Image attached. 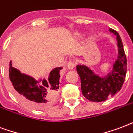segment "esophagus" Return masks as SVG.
<instances>
[{
  "label": "esophagus",
  "mask_w": 133,
  "mask_h": 133,
  "mask_svg": "<svg viewBox=\"0 0 133 133\" xmlns=\"http://www.w3.org/2000/svg\"><path fill=\"white\" fill-rule=\"evenodd\" d=\"M76 66V64L74 63V62L73 61H69L66 64V66L69 69H73Z\"/></svg>",
  "instance_id": "obj_1"
}]
</instances>
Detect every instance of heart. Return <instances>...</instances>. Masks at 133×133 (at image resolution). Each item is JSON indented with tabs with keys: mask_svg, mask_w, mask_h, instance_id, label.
<instances>
[{
	"mask_svg": "<svg viewBox=\"0 0 133 133\" xmlns=\"http://www.w3.org/2000/svg\"><path fill=\"white\" fill-rule=\"evenodd\" d=\"M75 35H76V37H82V36L83 35V34L81 33V32H76V33L75 34Z\"/></svg>",
	"mask_w": 133,
	"mask_h": 133,
	"instance_id": "b5f03b06",
	"label": "heart"
}]
</instances>
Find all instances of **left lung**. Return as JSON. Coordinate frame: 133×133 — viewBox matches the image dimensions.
<instances>
[{
    "label": "left lung",
    "mask_w": 133,
    "mask_h": 133,
    "mask_svg": "<svg viewBox=\"0 0 133 133\" xmlns=\"http://www.w3.org/2000/svg\"><path fill=\"white\" fill-rule=\"evenodd\" d=\"M109 31L117 36L118 57L113 64L112 70L104 77H101L85 65L79 64L76 70L80 76L83 96L92 102H101L115 96L121 90L127 71V59L121 37L115 30Z\"/></svg>",
    "instance_id": "1"
}]
</instances>
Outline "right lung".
<instances>
[{"instance_id":"obj_1","label":"right lung","mask_w":133,"mask_h":133,"mask_svg":"<svg viewBox=\"0 0 133 133\" xmlns=\"http://www.w3.org/2000/svg\"><path fill=\"white\" fill-rule=\"evenodd\" d=\"M62 69V67L53 69L47 81L43 79L38 81L13 67L10 61L9 77L12 94L21 103L28 108L35 110L48 108L55 103L58 96L59 71Z\"/></svg>"}]
</instances>
